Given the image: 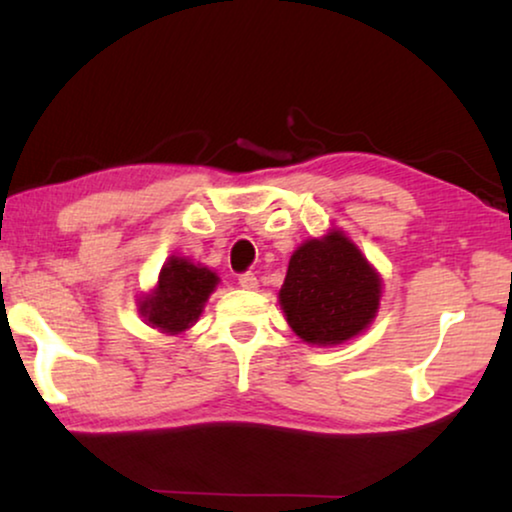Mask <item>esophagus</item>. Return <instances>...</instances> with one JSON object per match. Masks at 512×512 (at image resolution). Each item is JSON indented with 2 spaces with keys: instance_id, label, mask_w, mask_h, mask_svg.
<instances>
[{
  "instance_id": "34e87169",
  "label": "esophagus",
  "mask_w": 512,
  "mask_h": 512,
  "mask_svg": "<svg viewBox=\"0 0 512 512\" xmlns=\"http://www.w3.org/2000/svg\"><path fill=\"white\" fill-rule=\"evenodd\" d=\"M240 286L242 289L247 291H256L258 289V279L254 272H244V275H240Z\"/></svg>"
}]
</instances>
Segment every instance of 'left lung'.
Listing matches in <instances>:
<instances>
[{"mask_svg": "<svg viewBox=\"0 0 512 512\" xmlns=\"http://www.w3.org/2000/svg\"><path fill=\"white\" fill-rule=\"evenodd\" d=\"M380 298L382 275L340 228L300 244L279 289L286 324L317 347H338L368 331Z\"/></svg>", "mask_w": 512, "mask_h": 512, "instance_id": "8db88e82", "label": "left lung"}]
</instances>
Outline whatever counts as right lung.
I'll return each instance as SVG.
<instances>
[{
  "label": "right lung",
  "mask_w": 512,
  "mask_h": 512,
  "mask_svg": "<svg viewBox=\"0 0 512 512\" xmlns=\"http://www.w3.org/2000/svg\"><path fill=\"white\" fill-rule=\"evenodd\" d=\"M219 282V275L207 265L193 263L186 256H170L160 268L156 286L139 296V314L146 326L160 333H186L200 319Z\"/></svg>",
  "instance_id": "obj_1"
}]
</instances>
